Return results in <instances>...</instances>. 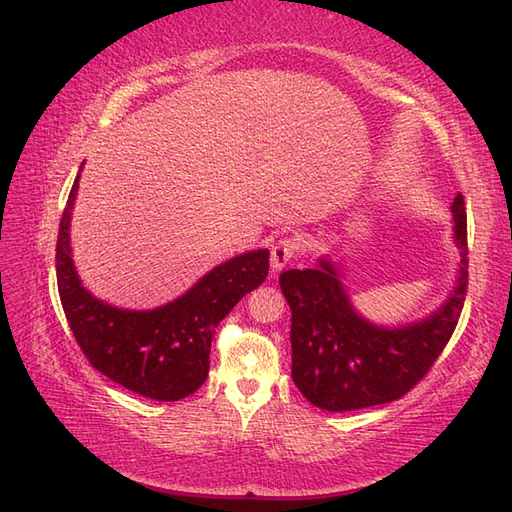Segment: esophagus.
Returning a JSON list of instances; mask_svg holds the SVG:
<instances>
[{
	"mask_svg": "<svg viewBox=\"0 0 512 512\" xmlns=\"http://www.w3.org/2000/svg\"><path fill=\"white\" fill-rule=\"evenodd\" d=\"M300 251V242L296 238H283L272 246L270 253V268L272 272H281Z\"/></svg>",
	"mask_w": 512,
	"mask_h": 512,
	"instance_id": "obj_1",
	"label": "esophagus"
}]
</instances>
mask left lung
Here are the masks:
<instances>
[{
  "instance_id": "8db88e82",
  "label": "left lung",
  "mask_w": 512,
  "mask_h": 512,
  "mask_svg": "<svg viewBox=\"0 0 512 512\" xmlns=\"http://www.w3.org/2000/svg\"><path fill=\"white\" fill-rule=\"evenodd\" d=\"M452 214L461 253L458 279L441 309L419 322L385 329L359 316L331 259L322 257L316 268L281 272L279 285L292 309V378L313 406L342 413L393 402L439 359L467 294L463 194H456Z\"/></svg>"
}]
</instances>
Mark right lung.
Instances as JSON below:
<instances>
[{
	"label": "right lung",
	"instance_id": "right-lung-1",
	"mask_svg": "<svg viewBox=\"0 0 512 512\" xmlns=\"http://www.w3.org/2000/svg\"><path fill=\"white\" fill-rule=\"evenodd\" d=\"M77 188L80 175L62 212L56 244L60 303L75 342L95 370L138 396L160 402L190 396L207 378L216 326L244 294L266 281L270 251L259 248L225 261L157 309L112 307L86 290L73 266L69 227Z\"/></svg>",
	"mask_w": 512,
	"mask_h": 512
}]
</instances>
